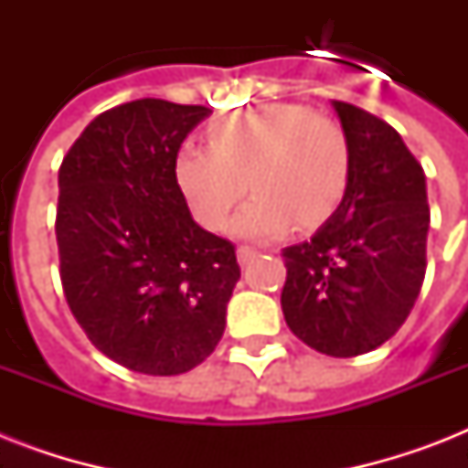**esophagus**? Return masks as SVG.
<instances>
[{
	"label": "esophagus",
	"mask_w": 468,
	"mask_h": 468,
	"mask_svg": "<svg viewBox=\"0 0 468 468\" xmlns=\"http://www.w3.org/2000/svg\"><path fill=\"white\" fill-rule=\"evenodd\" d=\"M255 257H257V250L245 248V245H242V248H238V262H240L242 267H245V264L252 262V260H255Z\"/></svg>",
	"instance_id": "obj_1"
}]
</instances>
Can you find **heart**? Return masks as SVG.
I'll list each match as a JSON object with an SVG mask.
<instances>
[{"label": "heart", "mask_w": 468, "mask_h": 468, "mask_svg": "<svg viewBox=\"0 0 468 468\" xmlns=\"http://www.w3.org/2000/svg\"><path fill=\"white\" fill-rule=\"evenodd\" d=\"M208 145L189 143L175 162L176 184L208 230L226 226L248 186L255 197L235 216L233 233L250 240L323 226L347 191V135L303 104L226 113L208 126Z\"/></svg>", "instance_id": "b5f03b06"}]
</instances>
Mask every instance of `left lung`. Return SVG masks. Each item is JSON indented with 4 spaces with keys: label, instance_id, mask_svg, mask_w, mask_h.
Listing matches in <instances>:
<instances>
[{
    "label": "left lung",
    "instance_id": "1",
    "mask_svg": "<svg viewBox=\"0 0 468 468\" xmlns=\"http://www.w3.org/2000/svg\"><path fill=\"white\" fill-rule=\"evenodd\" d=\"M347 191L311 240L284 248L282 311L292 333L330 356H356L399 333L425 279V172L386 121L345 101Z\"/></svg>",
    "mask_w": 468,
    "mask_h": 468
}]
</instances>
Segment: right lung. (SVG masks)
<instances>
[{
	"label": "right lung",
	"mask_w": 468,
	"mask_h": 468,
	"mask_svg": "<svg viewBox=\"0 0 468 468\" xmlns=\"http://www.w3.org/2000/svg\"><path fill=\"white\" fill-rule=\"evenodd\" d=\"M206 106L135 99L99 113L58 172L65 299L91 345L126 369L175 377L211 355L240 279L233 242L191 218L176 184Z\"/></svg>",
	"instance_id": "add662e5"
}]
</instances>
